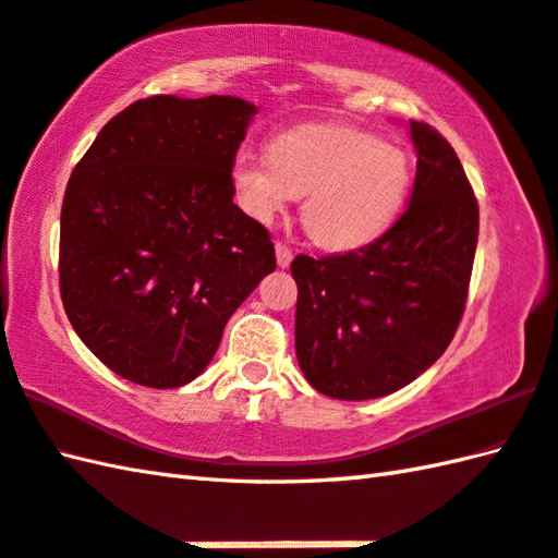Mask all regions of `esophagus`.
Here are the masks:
<instances>
[{"instance_id": "obj_1", "label": "esophagus", "mask_w": 558, "mask_h": 558, "mask_svg": "<svg viewBox=\"0 0 558 558\" xmlns=\"http://www.w3.org/2000/svg\"><path fill=\"white\" fill-rule=\"evenodd\" d=\"M291 259H293V250L287 243H283V240H279V243H277V265L281 269H287L291 265Z\"/></svg>"}]
</instances>
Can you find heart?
I'll use <instances>...</instances> for the list:
<instances>
[{
    "mask_svg": "<svg viewBox=\"0 0 558 558\" xmlns=\"http://www.w3.org/2000/svg\"><path fill=\"white\" fill-rule=\"evenodd\" d=\"M230 180L240 206L257 220L275 218L303 197L301 223L315 245L350 252L372 245L408 202V155L376 135L344 125H303L269 141L267 157L238 155Z\"/></svg>",
    "mask_w": 558,
    "mask_h": 558,
    "instance_id": "1",
    "label": "heart"
}]
</instances>
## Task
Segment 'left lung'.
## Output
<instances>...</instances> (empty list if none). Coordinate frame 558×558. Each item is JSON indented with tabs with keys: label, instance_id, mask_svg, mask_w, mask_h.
Masks as SVG:
<instances>
[{
	"label": "left lung",
	"instance_id": "left-lung-1",
	"mask_svg": "<svg viewBox=\"0 0 558 558\" xmlns=\"http://www.w3.org/2000/svg\"><path fill=\"white\" fill-rule=\"evenodd\" d=\"M417 170L405 211L372 245L296 255V356L313 388L340 401L393 393L433 366L466 308L478 202L454 148L410 121Z\"/></svg>",
	"mask_w": 558,
	"mask_h": 558
}]
</instances>
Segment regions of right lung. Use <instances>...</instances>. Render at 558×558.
Segmentation results:
<instances>
[{
    "label": "right lung",
    "mask_w": 558,
    "mask_h": 558,
    "mask_svg": "<svg viewBox=\"0 0 558 558\" xmlns=\"http://www.w3.org/2000/svg\"><path fill=\"white\" fill-rule=\"evenodd\" d=\"M257 109L148 97L99 131L60 211V299L97 360L177 388L202 374L230 315L277 269L269 230L233 204L230 167Z\"/></svg>",
    "instance_id": "1"
}]
</instances>
